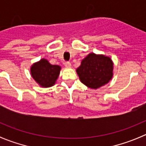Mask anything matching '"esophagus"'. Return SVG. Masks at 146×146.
I'll return each instance as SVG.
<instances>
[{"instance_id":"1","label":"esophagus","mask_w":146,"mask_h":146,"mask_svg":"<svg viewBox=\"0 0 146 146\" xmlns=\"http://www.w3.org/2000/svg\"><path fill=\"white\" fill-rule=\"evenodd\" d=\"M64 65L66 67H70L71 64H70V62H69V61H66V62L64 63Z\"/></svg>"}]
</instances>
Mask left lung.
<instances>
[{"label": "left lung", "instance_id": "obj_1", "mask_svg": "<svg viewBox=\"0 0 146 146\" xmlns=\"http://www.w3.org/2000/svg\"><path fill=\"white\" fill-rule=\"evenodd\" d=\"M111 58L103 55L90 54L82 61L76 71L80 81L92 89L105 85L113 76Z\"/></svg>", "mask_w": 146, "mask_h": 146}]
</instances>
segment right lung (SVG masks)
<instances>
[{"mask_svg": "<svg viewBox=\"0 0 146 146\" xmlns=\"http://www.w3.org/2000/svg\"><path fill=\"white\" fill-rule=\"evenodd\" d=\"M61 67L57 65H51L46 59H42L35 63L31 67L32 78L41 86L48 88L55 84L60 73Z\"/></svg>", "mask_w": 146, "mask_h": 146, "instance_id": "obj_1", "label": "right lung"}]
</instances>
